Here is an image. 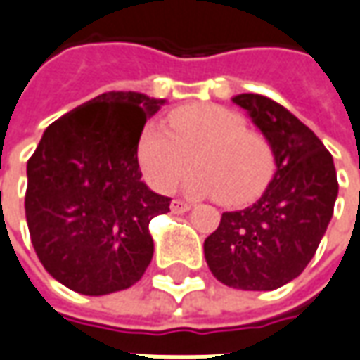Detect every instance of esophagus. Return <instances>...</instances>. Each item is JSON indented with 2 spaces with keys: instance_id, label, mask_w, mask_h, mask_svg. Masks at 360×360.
Listing matches in <instances>:
<instances>
[{
  "instance_id": "obj_1",
  "label": "esophagus",
  "mask_w": 360,
  "mask_h": 360,
  "mask_svg": "<svg viewBox=\"0 0 360 360\" xmlns=\"http://www.w3.org/2000/svg\"><path fill=\"white\" fill-rule=\"evenodd\" d=\"M190 207H192V205L186 204L182 200H172V202H170V210H172V213H184L188 212Z\"/></svg>"
}]
</instances>
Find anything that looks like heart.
I'll return each instance as SVG.
<instances>
[{
	"instance_id": "obj_1",
	"label": "heart",
	"mask_w": 360,
	"mask_h": 360,
	"mask_svg": "<svg viewBox=\"0 0 360 360\" xmlns=\"http://www.w3.org/2000/svg\"><path fill=\"white\" fill-rule=\"evenodd\" d=\"M137 162L150 188L170 192L186 180L195 195H217L227 207L255 202L274 178L276 158L270 141L247 129L241 113L217 103H188L168 115V131L158 125L143 129Z\"/></svg>"
}]
</instances>
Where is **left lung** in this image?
I'll return each instance as SVG.
<instances>
[{
    "instance_id": "1",
    "label": "left lung",
    "mask_w": 360,
    "mask_h": 360,
    "mask_svg": "<svg viewBox=\"0 0 360 360\" xmlns=\"http://www.w3.org/2000/svg\"><path fill=\"white\" fill-rule=\"evenodd\" d=\"M274 148L276 174L257 204L225 212L205 239L213 276L241 290H276L314 259L333 215V156L296 115L259 94L235 96Z\"/></svg>"
}]
</instances>
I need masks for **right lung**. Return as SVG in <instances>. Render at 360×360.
<instances>
[{"label": "right lung", "instance_id": "add662e5", "mask_svg": "<svg viewBox=\"0 0 360 360\" xmlns=\"http://www.w3.org/2000/svg\"><path fill=\"white\" fill-rule=\"evenodd\" d=\"M165 100L108 91L44 131L27 162L25 215L46 272L86 296L141 280L153 259L148 223L170 198L141 182L139 137Z\"/></svg>", "mask_w": 360, "mask_h": 360}]
</instances>
